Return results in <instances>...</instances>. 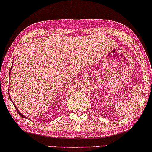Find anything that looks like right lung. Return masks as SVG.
I'll list each match as a JSON object with an SVG mask.
<instances>
[{
	"mask_svg": "<svg viewBox=\"0 0 152 152\" xmlns=\"http://www.w3.org/2000/svg\"><path fill=\"white\" fill-rule=\"evenodd\" d=\"M11 100H12V99H11ZM12 103H13V102H12ZM13 104H14V103H13ZM14 106H15V107L16 110H17L18 113L19 115H20V117H23V118H25V116H23V114H22V113H20V111H19V110H18V108H17V107H16V106H15V104H14Z\"/></svg>",
	"mask_w": 152,
	"mask_h": 152,
	"instance_id": "add662e5",
	"label": "right lung"
}]
</instances>
